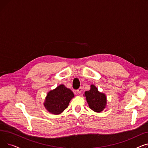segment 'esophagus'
Returning <instances> with one entry per match:
<instances>
[{"mask_svg": "<svg viewBox=\"0 0 148 148\" xmlns=\"http://www.w3.org/2000/svg\"><path fill=\"white\" fill-rule=\"evenodd\" d=\"M82 88H81V87H80L77 90V93H78V94H80V93L82 92Z\"/></svg>", "mask_w": 148, "mask_h": 148, "instance_id": "obj_1", "label": "esophagus"}]
</instances>
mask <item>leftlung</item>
Returning a JSON list of instances; mask_svg holds the SVG:
<instances>
[{
  "label": "left lung",
  "instance_id": "1",
  "mask_svg": "<svg viewBox=\"0 0 148 148\" xmlns=\"http://www.w3.org/2000/svg\"><path fill=\"white\" fill-rule=\"evenodd\" d=\"M89 107L96 112H101L104 110L106 104V95L98 92V89L92 84L90 89L84 92Z\"/></svg>",
  "mask_w": 148,
  "mask_h": 148
}]
</instances>
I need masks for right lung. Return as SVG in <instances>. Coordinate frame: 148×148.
<instances>
[{
    "label": "right lung",
    "mask_w": 148,
    "mask_h": 148,
    "mask_svg": "<svg viewBox=\"0 0 148 148\" xmlns=\"http://www.w3.org/2000/svg\"><path fill=\"white\" fill-rule=\"evenodd\" d=\"M73 97H74L73 92L64 85L61 84L56 89L48 93L44 106L49 112L58 114L68 107Z\"/></svg>",
    "instance_id": "right-lung-1"
}]
</instances>
